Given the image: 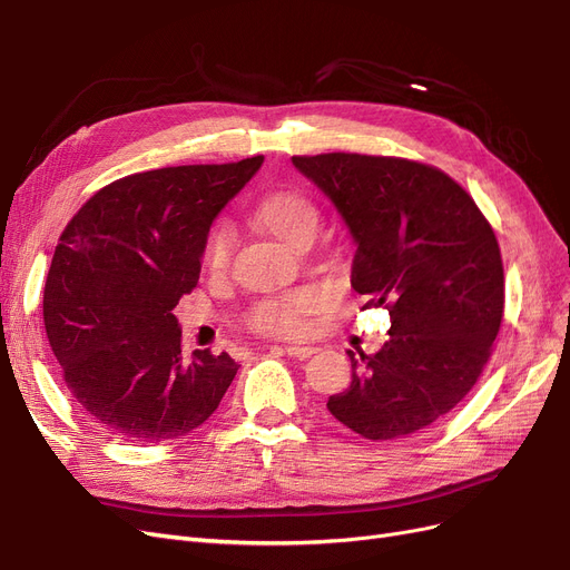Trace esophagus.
<instances>
[{
  "mask_svg": "<svg viewBox=\"0 0 570 570\" xmlns=\"http://www.w3.org/2000/svg\"><path fill=\"white\" fill-rule=\"evenodd\" d=\"M283 351L287 353V356H292V358H299V361L311 358L313 353H318V348H316V346H299V344H287V346H283Z\"/></svg>",
  "mask_w": 570,
  "mask_h": 570,
  "instance_id": "esophagus-1",
  "label": "esophagus"
}]
</instances>
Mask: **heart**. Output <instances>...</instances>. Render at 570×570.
I'll use <instances>...</instances> for the list:
<instances>
[{
    "label": "heart",
    "mask_w": 570,
    "mask_h": 570,
    "mask_svg": "<svg viewBox=\"0 0 570 570\" xmlns=\"http://www.w3.org/2000/svg\"><path fill=\"white\" fill-rule=\"evenodd\" d=\"M252 219L264 230L276 235L278 240L297 247L318 228L321 212L316 200L299 186H281L264 193L252 209ZM233 235L226 226L214 228L205 245V266L214 276H222L230 264ZM325 304V292L321 287L304 285L276 297H266L254 304L247 316L249 330L271 337L302 335L313 313Z\"/></svg>",
    "instance_id": "1"
}]
</instances>
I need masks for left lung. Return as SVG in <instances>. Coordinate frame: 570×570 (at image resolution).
Returning a JSON list of instances; mask_svg holds the SVG:
<instances>
[{"label": "left lung", "mask_w": 570, "mask_h": 570, "mask_svg": "<svg viewBox=\"0 0 570 570\" xmlns=\"http://www.w3.org/2000/svg\"><path fill=\"white\" fill-rule=\"evenodd\" d=\"M356 238L351 287L391 316L384 346L361 358L327 410L370 441L405 439L479 382L504 313L495 230L455 179L407 158L294 155Z\"/></svg>", "instance_id": "left-lung-1"}]
</instances>
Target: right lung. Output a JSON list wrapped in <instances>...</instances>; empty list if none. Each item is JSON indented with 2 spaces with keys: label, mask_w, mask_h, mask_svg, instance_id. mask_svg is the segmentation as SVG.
<instances>
[{
  "label": "right lung",
  "mask_w": 570,
  "mask_h": 570,
  "mask_svg": "<svg viewBox=\"0 0 570 570\" xmlns=\"http://www.w3.org/2000/svg\"><path fill=\"white\" fill-rule=\"evenodd\" d=\"M264 163L122 176L77 209L53 249L45 327L87 415L129 443L181 439L219 407L238 365L181 351L174 306L200 278L207 230Z\"/></svg>",
  "instance_id": "right-lung-1"
}]
</instances>
